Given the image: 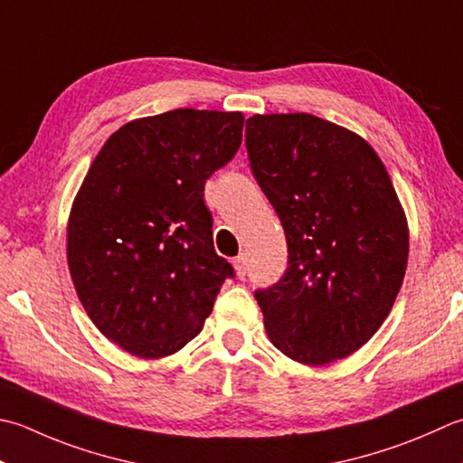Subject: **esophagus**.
I'll use <instances>...</instances> for the list:
<instances>
[{"instance_id": "obj_1", "label": "esophagus", "mask_w": 463, "mask_h": 463, "mask_svg": "<svg viewBox=\"0 0 463 463\" xmlns=\"http://www.w3.org/2000/svg\"><path fill=\"white\" fill-rule=\"evenodd\" d=\"M232 265H234V273H237V277L239 279H244L247 277V273H249V265H247V255H239L237 259L232 260Z\"/></svg>"}]
</instances>
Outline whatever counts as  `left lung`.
<instances>
[{
  "label": "left lung",
  "mask_w": 463,
  "mask_h": 463,
  "mask_svg": "<svg viewBox=\"0 0 463 463\" xmlns=\"http://www.w3.org/2000/svg\"><path fill=\"white\" fill-rule=\"evenodd\" d=\"M250 170L285 229L288 267L255 298L287 357L325 365L373 337L400 293L410 229L382 158L313 114L247 120Z\"/></svg>",
  "instance_id": "1"
}]
</instances>
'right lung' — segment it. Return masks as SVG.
Segmentation results:
<instances>
[{
  "instance_id": "add662e5",
  "label": "right lung",
  "mask_w": 463,
  "mask_h": 463,
  "mask_svg": "<svg viewBox=\"0 0 463 463\" xmlns=\"http://www.w3.org/2000/svg\"><path fill=\"white\" fill-rule=\"evenodd\" d=\"M241 112L178 108L118 128L68 219L80 303L116 345L168 357L201 333L232 267L214 252L204 183L242 142Z\"/></svg>"
}]
</instances>
